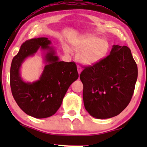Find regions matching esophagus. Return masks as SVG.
<instances>
[{
  "label": "esophagus",
  "instance_id": "obj_1",
  "mask_svg": "<svg viewBox=\"0 0 147 147\" xmlns=\"http://www.w3.org/2000/svg\"><path fill=\"white\" fill-rule=\"evenodd\" d=\"M78 74H79V75L81 73V72H82V68H81L80 66L78 67Z\"/></svg>",
  "mask_w": 147,
  "mask_h": 147
}]
</instances>
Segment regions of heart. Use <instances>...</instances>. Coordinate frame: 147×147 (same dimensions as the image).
I'll use <instances>...</instances> for the list:
<instances>
[{
    "label": "heart",
    "mask_w": 147,
    "mask_h": 147,
    "mask_svg": "<svg viewBox=\"0 0 147 147\" xmlns=\"http://www.w3.org/2000/svg\"><path fill=\"white\" fill-rule=\"evenodd\" d=\"M72 49L78 52L77 60L83 65L90 66L97 63L107 55L109 44L107 40L93 35H84L72 42ZM66 53H69L65 48Z\"/></svg>",
    "instance_id": "1"
}]
</instances>
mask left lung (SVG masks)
Segmentation results:
<instances>
[{
  "mask_svg": "<svg viewBox=\"0 0 147 147\" xmlns=\"http://www.w3.org/2000/svg\"><path fill=\"white\" fill-rule=\"evenodd\" d=\"M137 76L130 49L114 45L109 55L85 67L80 75L85 109L97 119L118 115L131 101Z\"/></svg>",
  "mask_w": 147,
  "mask_h": 147,
  "instance_id": "8db88e82",
  "label": "left lung"
}]
</instances>
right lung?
Here are the masks:
<instances>
[{
    "label": "right lung",
    "instance_id": "add662e5",
    "mask_svg": "<svg viewBox=\"0 0 147 147\" xmlns=\"http://www.w3.org/2000/svg\"><path fill=\"white\" fill-rule=\"evenodd\" d=\"M50 44L51 41L47 38L26 41L13 57L10 67V84L13 98L25 113L38 119L49 117L56 113L69 87L79 77L76 64L59 61ZM39 48L45 51L44 69L38 81L26 83L20 77V67Z\"/></svg>",
    "mask_w": 147,
    "mask_h": 147
}]
</instances>
